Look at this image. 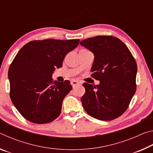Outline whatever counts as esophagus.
<instances>
[{"label":"esophagus","instance_id":"obj_1","mask_svg":"<svg viewBox=\"0 0 153 153\" xmlns=\"http://www.w3.org/2000/svg\"><path fill=\"white\" fill-rule=\"evenodd\" d=\"M71 83V85H72V86H73V88H75L76 86H77V85L80 84V82L76 79H72Z\"/></svg>","mask_w":153,"mask_h":153}]
</instances>
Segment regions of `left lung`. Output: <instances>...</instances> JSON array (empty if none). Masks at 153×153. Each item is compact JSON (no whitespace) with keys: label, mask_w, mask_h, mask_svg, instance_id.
I'll return each instance as SVG.
<instances>
[{"label":"left lung","mask_w":153,"mask_h":153,"mask_svg":"<svg viewBox=\"0 0 153 153\" xmlns=\"http://www.w3.org/2000/svg\"><path fill=\"white\" fill-rule=\"evenodd\" d=\"M80 45L94 55L91 76L99 80L93 86L84 83L86 92L81 100L91 117L111 121L128 108L136 90L137 64L122 41L111 36H98L85 39Z\"/></svg>","instance_id":"8db88e82"}]
</instances>
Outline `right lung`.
I'll return each mask as SVG.
<instances>
[{"label": "right lung", "mask_w": 153, "mask_h": 153, "mask_svg": "<svg viewBox=\"0 0 153 153\" xmlns=\"http://www.w3.org/2000/svg\"><path fill=\"white\" fill-rule=\"evenodd\" d=\"M79 42V39L33 40L18 52L8 71L9 94L27 120L47 123L60 115L63 100L72 86L69 80L53 81L52 74L62 67L65 56Z\"/></svg>", "instance_id": "obj_1"}]
</instances>
